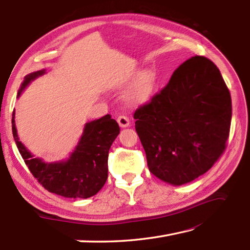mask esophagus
Returning <instances> with one entry per match:
<instances>
[{
    "label": "esophagus",
    "instance_id": "1",
    "mask_svg": "<svg viewBox=\"0 0 250 250\" xmlns=\"http://www.w3.org/2000/svg\"><path fill=\"white\" fill-rule=\"evenodd\" d=\"M117 121H118L121 128H126V126L130 125V119L125 115H120L118 118H117Z\"/></svg>",
    "mask_w": 250,
    "mask_h": 250
}]
</instances>
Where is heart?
<instances>
[{
  "label": "heart",
  "mask_w": 250,
  "mask_h": 250,
  "mask_svg": "<svg viewBox=\"0 0 250 250\" xmlns=\"http://www.w3.org/2000/svg\"><path fill=\"white\" fill-rule=\"evenodd\" d=\"M134 75L125 77L122 83L129 82ZM158 78L154 70L146 69L138 73L134 81L131 83L125 93V100L131 105H142L150 100L157 87Z\"/></svg>",
  "instance_id": "1"
}]
</instances>
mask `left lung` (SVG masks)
I'll list each match as a JSON object with an SVG mask.
<instances>
[{"label":"left lung","instance_id":"obj_1","mask_svg":"<svg viewBox=\"0 0 250 250\" xmlns=\"http://www.w3.org/2000/svg\"><path fill=\"white\" fill-rule=\"evenodd\" d=\"M134 119L150 172L182 185L207 172L226 149L231 95L217 66L194 56L135 110Z\"/></svg>","mask_w":250,"mask_h":250}]
</instances>
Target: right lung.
I'll return each instance as SVG.
<instances>
[{
	"mask_svg": "<svg viewBox=\"0 0 250 250\" xmlns=\"http://www.w3.org/2000/svg\"><path fill=\"white\" fill-rule=\"evenodd\" d=\"M45 73L39 70L24 77L18 96L29 83ZM12 130L14 140L24 164L34 178L48 192L67 198H89L104 187L108 177V153L120 128L110 115L87 122L81 139L70 157L65 161L47 164L34 158L19 141L13 111Z\"/></svg>",
	"mask_w": 250,
	"mask_h": 250,
	"instance_id": "obj_1",
	"label": "right lung"
}]
</instances>
